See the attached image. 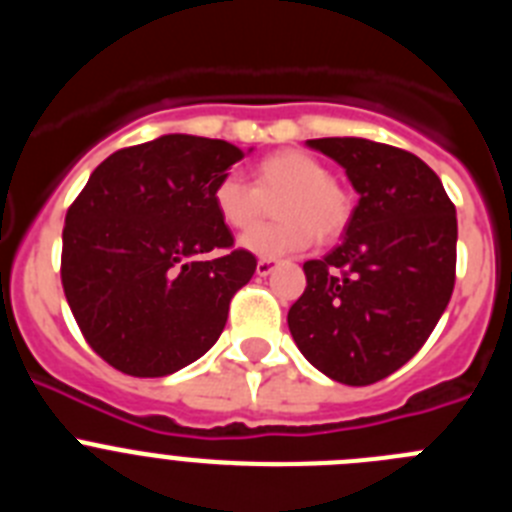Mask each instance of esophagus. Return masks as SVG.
<instances>
[{
  "instance_id": "34e87169",
  "label": "esophagus",
  "mask_w": 512,
  "mask_h": 512,
  "mask_svg": "<svg viewBox=\"0 0 512 512\" xmlns=\"http://www.w3.org/2000/svg\"><path fill=\"white\" fill-rule=\"evenodd\" d=\"M274 269H277V261L274 259H261L259 264H256V274H259V277H269Z\"/></svg>"
}]
</instances>
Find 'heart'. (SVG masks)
I'll return each mask as SVG.
<instances>
[{
	"mask_svg": "<svg viewBox=\"0 0 512 512\" xmlns=\"http://www.w3.org/2000/svg\"><path fill=\"white\" fill-rule=\"evenodd\" d=\"M282 193L274 205L277 223L264 225L243 238V246L264 259L297 253L318 241L328 243L346 230L351 220V197L330 179L318 158L295 148L264 156L253 166V184L238 174H225L212 187L217 217L235 233H246L261 223L266 202Z\"/></svg>",
	"mask_w": 512,
	"mask_h": 512,
	"instance_id": "1",
	"label": "heart"
}]
</instances>
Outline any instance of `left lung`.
Listing matches in <instances>:
<instances>
[{
  "mask_svg": "<svg viewBox=\"0 0 512 512\" xmlns=\"http://www.w3.org/2000/svg\"><path fill=\"white\" fill-rule=\"evenodd\" d=\"M346 169L359 205L346 238L305 261L289 307L297 348L330 379L366 387L418 354L456 282V207L418 156L366 138L307 140Z\"/></svg>",
  "mask_w": 512,
  "mask_h": 512,
  "instance_id": "1",
  "label": "left lung"
}]
</instances>
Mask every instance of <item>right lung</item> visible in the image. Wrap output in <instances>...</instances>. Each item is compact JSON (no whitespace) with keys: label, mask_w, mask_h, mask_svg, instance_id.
<instances>
[{"label":"right lung","mask_w":512,"mask_h":512,"mask_svg":"<svg viewBox=\"0 0 512 512\" xmlns=\"http://www.w3.org/2000/svg\"><path fill=\"white\" fill-rule=\"evenodd\" d=\"M241 158L225 140L161 135L104 158L71 202L63 295L117 372L166 377L223 333L230 300L256 271L212 205V187Z\"/></svg>","instance_id":"1"}]
</instances>
